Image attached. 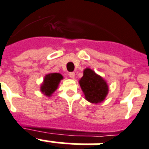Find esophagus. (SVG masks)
I'll return each mask as SVG.
<instances>
[{
	"instance_id": "1",
	"label": "esophagus",
	"mask_w": 149,
	"mask_h": 149,
	"mask_svg": "<svg viewBox=\"0 0 149 149\" xmlns=\"http://www.w3.org/2000/svg\"><path fill=\"white\" fill-rule=\"evenodd\" d=\"M69 76H70V77L71 79H74L75 78V73L73 72H70V73H69Z\"/></svg>"
}]
</instances>
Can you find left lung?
I'll list each match as a JSON object with an SVG mask.
<instances>
[{
  "mask_svg": "<svg viewBox=\"0 0 149 149\" xmlns=\"http://www.w3.org/2000/svg\"><path fill=\"white\" fill-rule=\"evenodd\" d=\"M79 85L86 99L91 103H101L108 93L106 81L89 68L85 69L83 71V77L79 80Z\"/></svg>",
  "mask_w": 149,
  "mask_h": 149,
  "instance_id": "left-lung-1",
  "label": "left lung"
}]
</instances>
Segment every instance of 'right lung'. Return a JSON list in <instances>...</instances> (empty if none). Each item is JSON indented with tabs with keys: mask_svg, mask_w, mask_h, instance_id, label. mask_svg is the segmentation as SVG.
Instances as JSON below:
<instances>
[{
	"mask_svg": "<svg viewBox=\"0 0 149 149\" xmlns=\"http://www.w3.org/2000/svg\"><path fill=\"white\" fill-rule=\"evenodd\" d=\"M61 79H63V76L61 73L54 72L47 74L40 88L41 92L47 97H50L56 91Z\"/></svg>",
	"mask_w": 149,
	"mask_h": 149,
	"instance_id": "right-lung-1",
	"label": "right lung"
}]
</instances>
